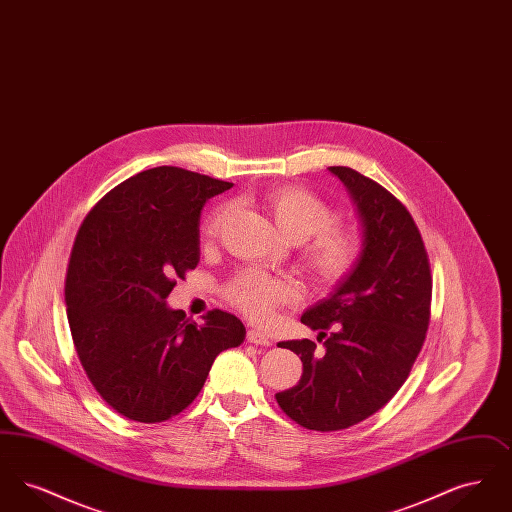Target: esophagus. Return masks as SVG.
<instances>
[{
    "label": "esophagus",
    "instance_id": "34e87169",
    "mask_svg": "<svg viewBox=\"0 0 512 512\" xmlns=\"http://www.w3.org/2000/svg\"><path fill=\"white\" fill-rule=\"evenodd\" d=\"M247 341L253 343V345H265V347L272 345L270 338L261 330H247Z\"/></svg>",
    "mask_w": 512,
    "mask_h": 512
}]
</instances>
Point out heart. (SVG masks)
I'll list each match as a JSON object with an SVG mask.
<instances>
[{
  "label": "heart",
  "mask_w": 512,
  "mask_h": 512,
  "mask_svg": "<svg viewBox=\"0 0 512 512\" xmlns=\"http://www.w3.org/2000/svg\"><path fill=\"white\" fill-rule=\"evenodd\" d=\"M263 201L270 219L288 240L307 242L303 263L318 284L334 286L349 276L361 255V238L357 230L334 224L338 215L332 205L301 186L272 188ZM230 213L228 205L215 209L205 224L207 236H217ZM226 295L247 317L267 320L278 305L295 301L297 290L284 278L247 268L228 284Z\"/></svg>",
  "instance_id": "b5f03b06"
}]
</instances>
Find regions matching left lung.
<instances>
[{
	"mask_svg": "<svg viewBox=\"0 0 512 512\" xmlns=\"http://www.w3.org/2000/svg\"><path fill=\"white\" fill-rule=\"evenodd\" d=\"M330 172L361 220V255L349 276L301 317L326 338L324 349L311 340L278 343L299 355L303 374L276 401L299 426L317 432L359 424L397 393L422 349L432 299L428 255L405 205L361 172Z\"/></svg>",
	"mask_w": 512,
	"mask_h": 512,
	"instance_id": "8db88e82",
	"label": "left lung"
}]
</instances>
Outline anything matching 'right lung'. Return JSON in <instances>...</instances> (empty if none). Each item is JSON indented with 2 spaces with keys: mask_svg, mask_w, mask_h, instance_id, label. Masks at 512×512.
<instances>
[{
  "mask_svg": "<svg viewBox=\"0 0 512 512\" xmlns=\"http://www.w3.org/2000/svg\"><path fill=\"white\" fill-rule=\"evenodd\" d=\"M232 182L155 167L138 172L88 213L65 280L78 359L103 401L136 422L182 413L217 355L245 340L242 320L209 311L203 324L167 297L199 263L203 205Z\"/></svg>",
  "mask_w": 512,
  "mask_h": 512,
  "instance_id": "add662e5",
  "label": "right lung"
}]
</instances>
